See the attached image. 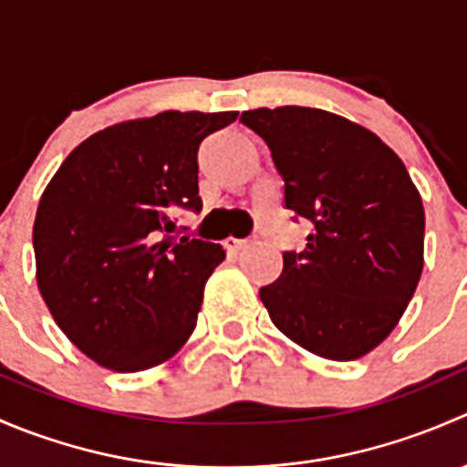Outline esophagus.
Here are the masks:
<instances>
[{
	"label": "esophagus",
	"mask_w": 467,
	"mask_h": 467,
	"mask_svg": "<svg viewBox=\"0 0 467 467\" xmlns=\"http://www.w3.org/2000/svg\"><path fill=\"white\" fill-rule=\"evenodd\" d=\"M223 246L228 248V251H242V248L248 246L246 239H237V237H228L223 242Z\"/></svg>",
	"instance_id": "obj_1"
}]
</instances>
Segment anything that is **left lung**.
<instances>
[{"label":"left lung","mask_w":467,"mask_h":467,"mask_svg":"<svg viewBox=\"0 0 467 467\" xmlns=\"http://www.w3.org/2000/svg\"><path fill=\"white\" fill-rule=\"evenodd\" d=\"M239 119L268 144L285 205L314 223L303 253L260 298L305 350L352 361L402 318L425 264V207L407 167L364 126L318 108L280 106Z\"/></svg>","instance_id":"8db88e82"}]
</instances>
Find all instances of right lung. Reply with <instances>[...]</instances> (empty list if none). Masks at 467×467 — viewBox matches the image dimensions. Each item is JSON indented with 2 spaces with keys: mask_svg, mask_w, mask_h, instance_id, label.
Wrapping results in <instances>:
<instances>
[{
  "mask_svg": "<svg viewBox=\"0 0 467 467\" xmlns=\"http://www.w3.org/2000/svg\"><path fill=\"white\" fill-rule=\"evenodd\" d=\"M237 112L164 110L89 135L42 192L36 280L65 337L103 368L171 359L196 327L219 244L173 237L176 207L199 212V146Z\"/></svg>",
  "mask_w": 467,
  "mask_h": 467,
  "instance_id": "obj_1",
  "label": "right lung"
}]
</instances>
